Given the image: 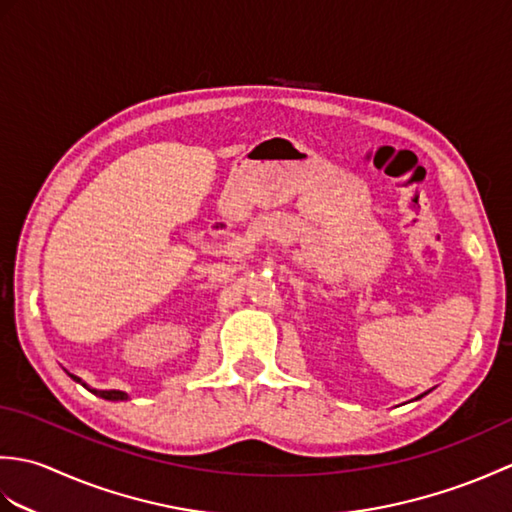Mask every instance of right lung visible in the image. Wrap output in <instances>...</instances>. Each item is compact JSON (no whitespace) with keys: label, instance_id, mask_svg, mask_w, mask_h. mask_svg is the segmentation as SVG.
<instances>
[{"label":"right lung","instance_id":"right-lung-1","mask_svg":"<svg viewBox=\"0 0 512 512\" xmlns=\"http://www.w3.org/2000/svg\"><path fill=\"white\" fill-rule=\"evenodd\" d=\"M72 376V374H70ZM76 383H81V378H76V376H72ZM88 387V385H85ZM90 389V387H88ZM92 394H96V396H101V398H105V400H127V394L125 391H116V389H110V391H99V389H90Z\"/></svg>","mask_w":512,"mask_h":512}]
</instances>
